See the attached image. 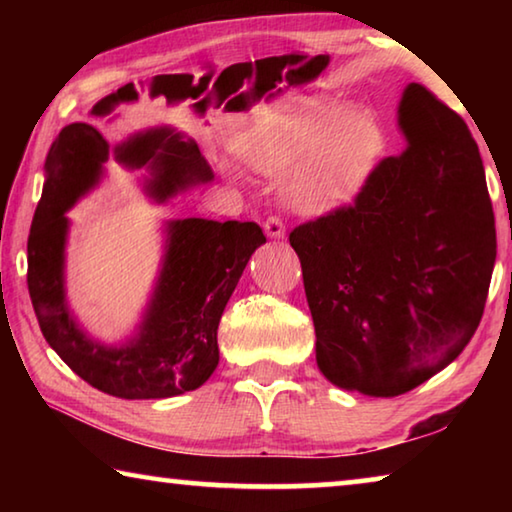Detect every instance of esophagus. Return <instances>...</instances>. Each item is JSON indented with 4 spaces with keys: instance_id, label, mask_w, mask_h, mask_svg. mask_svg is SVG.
Here are the masks:
<instances>
[{
    "instance_id": "obj_1",
    "label": "esophagus",
    "mask_w": 512,
    "mask_h": 512,
    "mask_svg": "<svg viewBox=\"0 0 512 512\" xmlns=\"http://www.w3.org/2000/svg\"><path fill=\"white\" fill-rule=\"evenodd\" d=\"M264 230L271 239H284V235H287V228H284V221L280 216H268L264 221Z\"/></svg>"
}]
</instances>
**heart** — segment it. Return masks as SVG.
Here are the masks:
<instances>
[{
  "label": "heart",
  "instance_id": "heart-1",
  "mask_svg": "<svg viewBox=\"0 0 512 512\" xmlns=\"http://www.w3.org/2000/svg\"><path fill=\"white\" fill-rule=\"evenodd\" d=\"M248 167L287 178V201L320 214L361 192L386 153V131L368 110L327 97H305L259 108L232 137ZM223 169H230L223 164Z\"/></svg>",
  "mask_w": 512,
  "mask_h": 512
}]
</instances>
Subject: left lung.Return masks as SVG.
Instances as JSON below:
<instances>
[{"instance_id":"1","label":"left lung","mask_w":512,"mask_h":512,"mask_svg":"<svg viewBox=\"0 0 512 512\" xmlns=\"http://www.w3.org/2000/svg\"><path fill=\"white\" fill-rule=\"evenodd\" d=\"M406 151L381 160L354 205L289 235L334 386L395 397L447 368L481 323L497 257L474 137L424 85H406Z\"/></svg>"}]
</instances>
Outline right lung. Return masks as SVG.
Returning a JSON list of instances; mask_svg holds the SVG:
<instances>
[{
  "mask_svg": "<svg viewBox=\"0 0 512 512\" xmlns=\"http://www.w3.org/2000/svg\"><path fill=\"white\" fill-rule=\"evenodd\" d=\"M110 153L128 169L149 167L146 192L158 203L214 178L196 142L171 128H151L110 149L94 126H65L47 155L27 244V284L42 336L76 375L108 395L162 400L196 391L219 366L223 309L266 237L253 221H167L162 268L137 334L121 345L92 341L65 298V212L99 183Z\"/></svg>",
  "mask_w": 512,
  "mask_h": 512,
  "instance_id": "add662e5",
  "label": "right lung"
}]
</instances>
